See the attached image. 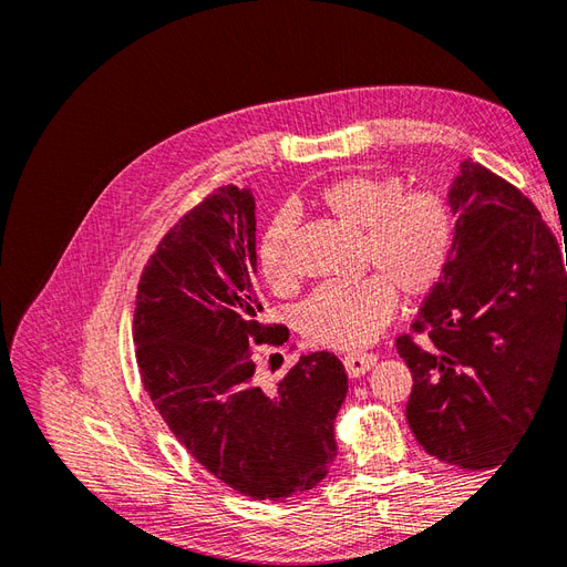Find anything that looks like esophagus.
Segmentation results:
<instances>
[{"mask_svg": "<svg viewBox=\"0 0 567 567\" xmlns=\"http://www.w3.org/2000/svg\"><path fill=\"white\" fill-rule=\"evenodd\" d=\"M375 362H379V357L375 354H369V352H354V354H348L346 357V371L350 379H359V375L369 373Z\"/></svg>", "mask_w": 567, "mask_h": 567, "instance_id": "1", "label": "esophagus"}]
</instances>
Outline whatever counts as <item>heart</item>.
I'll return each instance as SVG.
<instances>
[{"label": "heart", "mask_w": 567, "mask_h": 567, "mask_svg": "<svg viewBox=\"0 0 567 567\" xmlns=\"http://www.w3.org/2000/svg\"><path fill=\"white\" fill-rule=\"evenodd\" d=\"M319 205L340 225L362 234V265L379 274L321 284L300 307V331L317 346L357 350L375 340L394 310V288L421 298L447 269L454 221L450 205L431 192H406L400 177L352 175L319 194ZM290 217L279 215L262 234L257 260L262 277L288 279Z\"/></svg>", "instance_id": "heart-1"}]
</instances>
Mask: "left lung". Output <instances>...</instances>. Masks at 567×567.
<instances>
[{"mask_svg": "<svg viewBox=\"0 0 567 567\" xmlns=\"http://www.w3.org/2000/svg\"><path fill=\"white\" fill-rule=\"evenodd\" d=\"M447 203L454 244L414 331L398 338L414 388L406 421L450 466L494 468L558 371L567 379V252L516 186L473 161Z\"/></svg>", "mask_w": 567, "mask_h": 567, "instance_id": "8db88e82", "label": "left lung"}]
</instances>
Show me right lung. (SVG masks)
Listing matches in <instances>:
<instances>
[{
    "instance_id": "obj_1",
    "label": "right lung",
    "mask_w": 567,
    "mask_h": 567,
    "mask_svg": "<svg viewBox=\"0 0 567 567\" xmlns=\"http://www.w3.org/2000/svg\"><path fill=\"white\" fill-rule=\"evenodd\" d=\"M255 267V196L227 184L151 255L132 333L151 402L188 454L238 494L284 502L329 473L348 375L321 350L277 385L255 379L250 342L288 340L286 326L262 323Z\"/></svg>"
}]
</instances>
